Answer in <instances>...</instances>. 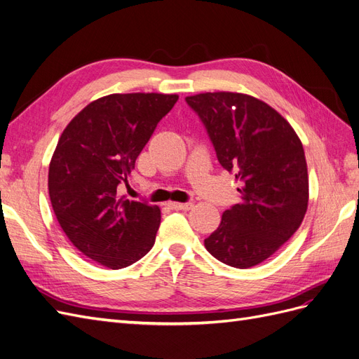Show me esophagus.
I'll return each instance as SVG.
<instances>
[{"label": "esophagus", "mask_w": 359, "mask_h": 359, "mask_svg": "<svg viewBox=\"0 0 359 359\" xmlns=\"http://www.w3.org/2000/svg\"><path fill=\"white\" fill-rule=\"evenodd\" d=\"M193 206V202H184V203H180V202H173V203H169V208L172 210H177V211H187L190 210Z\"/></svg>", "instance_id": "esophagus-1"}]
</instances>
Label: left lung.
<instances>
[{"label": "left lung", "instance_id": "8db88e82", "mask_svg": "<svg viewBox=\"0 0 359 359\" xmlns=\"http://www.w3.org/2000/svg\"><path fill=\"white\" fill-rule=\"evenodd\" d=\"M219 163L243 182L232 205L205 240L220 262L250 268L264 262L298 231L309 205V175L299 137L273 107L240 93L186 97Z\"/></svg>", "mask_w": 359, "mask_h": 359}]
</instances>
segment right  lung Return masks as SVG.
Returning a JSON list of instances; mask_svg holds the SVG:
<instances>
[{"instance_id": "obj_1", "label": "right lung", "mask_w": 359, "mask_h": 359, "mask_svg": "<svg viewBox=\"0 0 359 359\" xmlns=\"http://www.w3.org/2000/svg\"><path fill=\"white\" fill-rule=\"evenodd\" d=\"M177 94H111L90 103L64 130L49 165V198L64 233L85 256L111 269L154 245L160 208L128 201L121 187Z\"/></svg>"}]
</instances>
